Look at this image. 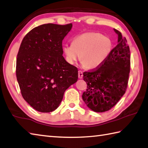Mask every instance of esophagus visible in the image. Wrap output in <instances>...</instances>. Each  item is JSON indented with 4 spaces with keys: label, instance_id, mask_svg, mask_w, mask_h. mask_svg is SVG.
<instances>
[{
    "label": "esophagus",
    "instance_id": "1",
    "mask_svg": "<svg viewBox=\"0 0 148 148\" xmlns=\"http://www.w3.org/2000/svg\"><path fill=\"white\" fill-rule=\"evenodd\" d=\"M83 72L81 71H78V77H79V79H82V78H83Z\"/></svg>",
    "mask_w": 148,
    "mask_h": 148
}]
</instances>
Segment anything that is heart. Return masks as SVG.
Listing matches in <instances>:
<instances>
[{"label":"heart","mask_w":148,"mask_h":148,"mask_svg":"<svg viewBox=\"0 0 148 148\" xmlns=\"http://www.w3.org/2000/svg\"><path fill=\"white\" fill-rule=\"evenodd\" d=\"M112 49L110 38L99 33L86 32L75 36L72 44L63 45L62 51L69 64H76L81 58L83 67L95 69L103 65Z\"/></svg>","instance_id":"heart-1"}]
</instances>
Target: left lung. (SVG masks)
<instances>
[{
  "label": "left lung",
  "instance_id": "left-lung-1",
  "mask_svg": "<svg viewBox=\"0 0 148 148\" xmlns=\"http://www.w3.org/2000/svg\"><path fill=\"white\" fill-rule=\"evenodd\" d=\"M117 45L103 65L95 70L83 72L87 89L82 98L86 105L95 112H104L114 106L124 94L130 71V52L127 40L119 31Z\"/></svg>",
  "mask_w": 148,
  "mask_h": 148
}]
</instances>
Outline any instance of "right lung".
<instances>
[{
    "instance_id": "1",
    "label": "right lung",
    "mask_w": 148,
    "mask_h": 148,
    "mask_svg": "<svg viewBox=\"0 0 148 148\" xmlns=\"http://www.w3.org/2000/svg\"><path fill=\"white\" fill-rule=\"evenodd\" d=\"M72 24H43L26 34L16 59L17 81L24 100L36 110H55L77 82L78 70L63 56L62 41Z\"/></svg>"
}]
</instances>
